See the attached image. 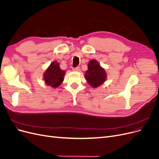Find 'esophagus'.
<instances>
[{
    "label": "esophagus",
    "mask_w": 159,
    "mask_h": 159,
    "mask_svg": "<svg viewBox=\"0 0 159 159\" xmlns=\"http://www.w3.org/2000/svg\"><path fill=\"white\" fill-rule=\"evenodd\" d=\"M80 67H73V70H75V71H80Z\"/></svg>",
    "instance_id": "esophagus-1"
}]
</instances>
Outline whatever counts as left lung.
Returning <instances> with one entry per match:
<instances>
[{
  "mask_svg": "<svg viewBox=\"0 0 159 159\" xmlns=\"http://www.w3.org/2000/svg\"><path fill=\"white\" fill-rule=\"evenodd\" d=\"M85 79L91 86L96 88L104 83L106 79V73L96 60H93L88 65Z\"/></svg>",
  "mask_w": 159,
  "mask_h": 159,
  "instance_id": "left-lung-1",
  "label": "left lung"
}]
</instances>
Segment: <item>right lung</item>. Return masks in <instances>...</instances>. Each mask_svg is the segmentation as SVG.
Listing matches in <instances>:
<instances>
[{
	"label": "right lung",
	"instance_id": "right-lung-1",
	"mask_svg": "<svg viewBox=\"0 0 159 159\" xmlns=\"http://www.w3.org/2000/svg\"><path fill=\"white\" fill-rule=\"evenodd\" d=\"M65 73L66 71L60 68V65L57 62H53L44 73V80L47 85L57 88L63 82Z\"/></svg>",
	"mask_w": 159,
	"mask_h": 159
}]
</instances>
